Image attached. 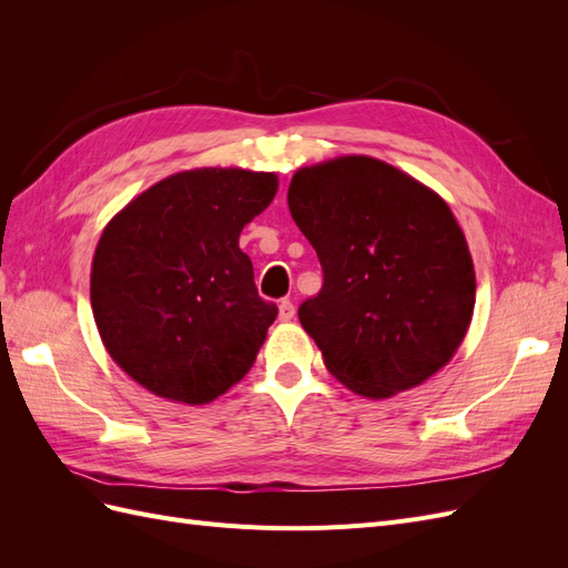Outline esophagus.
<instances>
[{"label": "esophagus", "instance_id": "34e87169", "mask_svg": "<svg viewBox=\"0 0 568 568\" xmlns=\"http://www.w3.org/2000/svg\"><path fill=\"white\" fill-rule=\"evenodd\" d=\"M294 315H296L294 303H291L288 298L280 301V320H282V322H291V320H294Z\"/></svg>", "mask_w": 568, "mask_h": 568}]
</instances>
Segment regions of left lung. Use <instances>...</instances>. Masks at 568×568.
I'll list each match as a JSON object with an SVG mask.
<instances>
[{"label":"left lung","instance_id":"8db88e82","mask_svg":"<svg viewBox=\"0 0 568 568\" xmlns=\"http://www.w3.org/2000/svg\"><path fill=\"white\" fill-rule=\"evenodd\" d=\"M288 211L324 274L298 320L343 386L388 398L448 365L476 301L448 203L384 161L343 156L301 168Z\"/></svg>","mask_w":568,"mask_h":568}]
</instances>
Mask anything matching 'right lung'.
I'll return each mask as SVG.
<instances>
[{
    "mask_svg": "<svg viewBox=\"0 0 568 568\" xmlns=\"http://www.w3.org/2000/svg\"><path fill=\"white\" fill-rule=\"evenodd\" d=\"M277 186L274 173L186 170L109 222L92 261V313L109 355L136 384L203 405L253 367L277 305L257 296L239 234Z\"/></svg>",
    "mask_w": 568,
    "mask_h": 568,
    "instance_id": "obj_1",
    "label": "right lung"
}]
</instances>
